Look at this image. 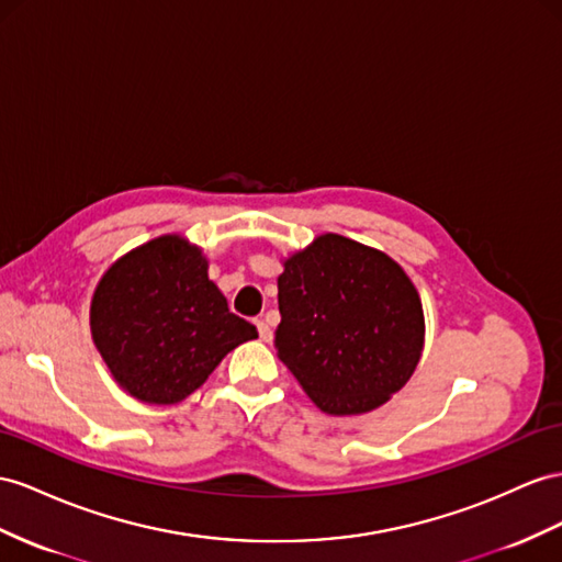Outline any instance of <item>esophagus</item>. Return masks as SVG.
<instances>
[{"label":"esophagus","instance_id":"34e87169","mask_svg":"<svg viewBox=\"0 0 562 562\" xmlns=\"http://www.w3.org/2000/svg\"><path fill=\"white\" fill-rule=\"evenodd\" d=\"M256 329H258V337H261V341H270L272 339V329L266 321H256Z\"/></svg>","mask_w":562,"mask_h":562}]
</instances>
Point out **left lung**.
Returning a JSON list of instances; mask_svg holds the SVG:
<instances>
[{"instance_id":"8db88e82","label":"left lung","mask_w":562,"mask_h":562,"mask_svg":"<svg viewBox=\"0 0 562 562\" xmlns=\"http://www.w3.org/2000/svg\"><path fill=\"white\" fill-rule=\"evenodd\" d=\"M280 361L329 415L382 406L420 361L425 318L413 282L390 256L323 235L278 278Z\"/></svg>"}]
</instances>
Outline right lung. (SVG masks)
I'll return each instance as SVG.
<instances>
[{
	"label": "right lung",
	"instance_id": "right-lung-1",
	"mask_svg": "<svg viewBox=\"0 0 562 562\" xmlns=\"http://www.w3.org/2000/svg\"><path fill=\"white\" fill-rule=\"evenodd\" d=\"M201 249L178 235L142 244L99 282L90 325L97 351L123 390L168 406L206 382L225 353L256 339L209 280Z\"/></svg>",
	"mask_w": 562,
	"mask_h": 562
}]
</instances>
